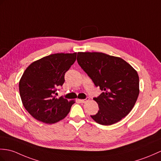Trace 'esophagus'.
Segmentation results:
<instances>
[{
  "label": "esophagus",
  "mask_w": 161,
  "mask_h": 161,
  "mask_svg": "<svg viewBox=\"0 0 161 161\" xmlns=\"http://www.w3.org/2000/svg\"><path fill=\"white\" fill-rule=\"evenodd\" d=\"M79 101L81 103H86V102H87L88 101H89V98L87 97L86 99H79Z\"/></svg>",
  "instance_id": "1"
}]
</instances>
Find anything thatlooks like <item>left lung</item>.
Returning <instances> with one entry per match:
<instances>
[{
  "instance_id": "obj_1",
  "label": "left lung",
  "mask_w": 161,
  "mask_h": 161,
  "mask_svg": "<svg viewBox=\"0 0 161 161\" xmlns=\"http://www.w3.org/2000/svg\"><path fill=\"white\" fill-rule=\"evenodd\" d=\"M81 68L103 92L94 99L99 110L91 118L99 124L110 125L128 115L139 95L136 70L121 58L99 52H78Z\"/></svg>"
}]
</instances>
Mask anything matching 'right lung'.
Segmentation results:
<instances>
[{
    "mask_svg": "<svg viewBox=\"0 0 161 161\" xmlns=\"http://www.w3.org/2000/svg\"><path fill=\"white\" fill-rule=\"evenodd\" d=\"M77 53H55L32 62L19 81L22 104L38 121L57 123L64 119L75 101L57 98L59 86L64 82V75L76 60Z\"/></svg>",
    "mask_w": 161,
    "mask_h": 161,
    "instance_id": "right-lung-1",
    "label": "right lung"
}]
</instances>
